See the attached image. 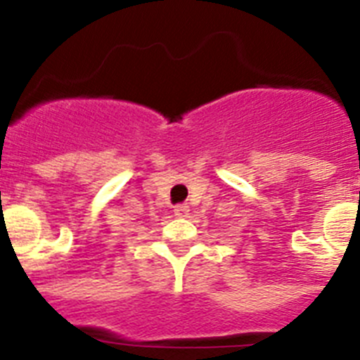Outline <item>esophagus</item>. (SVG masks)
Masks as SVG:
<instances>
[{"instance_id": "1", "label": "esophagus", "mask_w": 360, "mask_h": 360, "mask_svg": "<svg viewBox=\"0 0 360 360\" xmlns=\"http://www.w3.org/2000/svg\"><path fill=\"white\" fill-rule=\"evenodd\" d=\"M174 216H178V218H186L187 214H189V207L187 205H174Z\"/></svg>"}]
</instances>
